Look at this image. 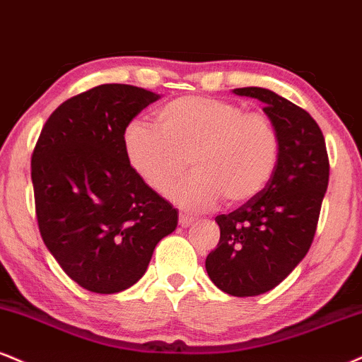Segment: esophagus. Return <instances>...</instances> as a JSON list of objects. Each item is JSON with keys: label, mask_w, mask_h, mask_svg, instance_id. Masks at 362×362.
Instances as JSON below:
<instances>
[{"label": "esophagus", "mask_w": 362, "mask_h": 362, "mask_svg": "<svg viewBox=\"0 0 362 362\" xmlns=\"http://www.w3.org/2000/svg\"><path fill=\"white\" fill-rule=\"evenodd\" d=\"M195 223L194 217L190 216H185V214H180V217H178V224L182 226V228H189V226H192Z\"/></svg>", "instance_id": "obj_1"}]
</instances>
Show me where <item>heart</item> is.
Here are the masks:
<instances>
[{
    "label": "heart",
    "instance_id": "obj_1",
    "mask_svg": "<svg viewBox=\"0 0 362 362\" xmlns=\"http://www.w3.org/2000/svg\"><path fill=\"white\" fill-rule=\"evenodd\" d=\"M132 168L155 192H167L189 158L194 170L168 195L189 211L221 199L250 202L267 189L280 162L281 139L264 112L206 95H182L156 111V126L132 121L123 134Z\"/></svg>",
    "mask_w": 362,
    "mask_h": 362
}]
</instances>
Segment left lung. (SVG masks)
<instances>
[{
    "mask_svg": "<svg viewBox=\"0 0 362 362\" xmlns=\"http://www.w3.org/2000/svg\"><path fill=\"white\" fill-rule=\"evenodd\" d=\"M234 94L264 103L280 133V162L258 197L216 217L221 239L206 269L226 293L256 297L280 285L310 250L329 185V156L319 124L297 104L263 87Z\"/></svg>",
    "mask_w": 362,
    "mask_h": 362,
    "instance_id": "obj_1",
    "label": "left lung"
}]
</instances>
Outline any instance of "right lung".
<instances>
[{
    "label": "right lung",
    "mask_w": 362,
    "mask_h": 362,
    "mask_svg": "<svg viewBox=\"0 0 362 362\" xmlns=\"http://www.w3.org/2000/svg\"><path fill=\"white\" fill-rule=\"evenodd\" d=\"M160 95L103 84L60 104L32 155L35 212L57 263L82 288L117 293L145 275L177 209L136 175L123 134Z\"/></svg>",
    "instance_id": "right-lung-1"
}]
</instances>
